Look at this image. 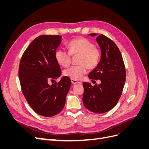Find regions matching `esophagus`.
<instances>
[{"label":"esophagus","mask_w":149,"mask_h":149,"mask_svg":"<svg viewBox=\"0 0 149 149\" xmlns=\"http://www.w3.org/2000/svg\"><path fill=\"white\" fill-rule=\"evenodd\" d=\"M71 83L73 84H80L81 83L80 82L78 81L77 80H75V79H71Z\"/></svg>","instance_id":"34e87169"}]
</instances>
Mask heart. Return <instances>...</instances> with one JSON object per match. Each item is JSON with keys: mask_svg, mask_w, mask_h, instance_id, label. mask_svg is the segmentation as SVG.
Returning a JSON list of instances; mask_svg holds the SVG:
<instances>
[{"mask_svg": "<svg viewBox=\"0 0 149 149\" xmlns=\"http://www.w3.org/2000/svg\"><path fill=\"white\" fill-rule=\"evenodd\" d=\"M68 46L69 52L62 48L56 49L55 53L56 60L62 66L68 67L71 64V55H79V65L65 70V76L75 80H79L86 73L88 68L94 69L98 65L101 58V52L100 48L94 47V43L89 40L86 38H75L71 40Z\"/></svg>", "mask_w": 149, "mask_h": 149, "instance_id": "heart-1", "label": "heart"}]
</instances>
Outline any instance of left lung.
I'll use <instances>...</instances> for the list:
<instances>
[{
	"label": "left lung",
	"mask_w": 149,
	"mask_h": 149,
	"mask_svg": "<svg viewBox=\"0 0 149 149\" xmlns=\"http://www.w3.org/2000/svg\"><path fill=\"white\" fill-rule=\"evenodd\" d=\"M96 36V33H90ZM96 41L101 50L98 65L88 74L89 79H100V84L93 86L84 82L83 102L84 106L95 113L111 110L120 99L125 82L126 72L123 58L118 47L112 40L101 34Z\"/></svg>",
	"instance_id": "1"
}]
</instances>
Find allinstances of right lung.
Segmentation results:
<instances>
[{"mask_svg": "<svg viewBox=\"0 0 149 149\" xmlns=\"http://www.w3.org/2000/svg\"><path fill=\"white\" fill-rule=\"evenodd\" d=\"M61 42L60 35H40L25 49L20 62L22 93L33 110L44 117L53 116L62 111L71 86L68 76L62 77L58 83H49L61 74L55 56Z\"/></svg>", "mask_w": 149, "mask_h": 149, "instance_id": "add662e5", "label": "right lung"}]
</instances>
